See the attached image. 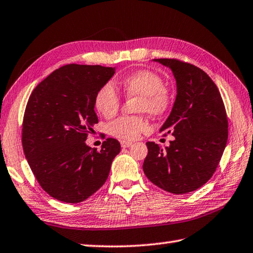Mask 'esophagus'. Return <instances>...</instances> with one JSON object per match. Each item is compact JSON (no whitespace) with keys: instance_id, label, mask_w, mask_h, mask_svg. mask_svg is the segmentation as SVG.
I'll return each instance as SVG.
<instances>
[{"instance_id":"obj_1","label":"esophagus","mask_w":253,"mask_h":253,"mask_svg":"<svg viewBox=\"0 0 253 253\" xmlns=\"http://www.w3.org/2000/svg\"><path fill=\"white\" fill-rule=\"evenodd\" d=\"M121 146H122V148H128V147L131 146V142L123 140V141H121Z\"/></svg>"}]
</instances>
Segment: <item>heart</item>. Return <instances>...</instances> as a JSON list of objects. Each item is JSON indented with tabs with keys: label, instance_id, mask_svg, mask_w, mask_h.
I'll list each match as a JSON object with an SVG mask.
<instances>
[{
	"label": "heart",
	"instance_id": "1",
	"mask_svg": "<svg viewBox=\"0 0 253 253\" xmlns=\"http://www.w3.org/2000/svg\"><path fill=\"white\" fill-rule=\"evenodd\" d=\"M121 87L127 97H139L137 112L161 116L172 105V92L163 85L159 74L150 70H137L124 77ZM95 107L107 118L114 117L121 108V96L115 86L107 82L95 95ZM111 135L123 140H135L150 130V123L145 116H122L110 124Z\"/></svg>",
	"mask_w": 253,
	"mask_h": 253
}]
</instances>
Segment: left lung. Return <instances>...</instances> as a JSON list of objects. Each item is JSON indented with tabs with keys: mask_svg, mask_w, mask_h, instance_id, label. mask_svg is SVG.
Returning <instances> with one entry per match:
<instances>
[{
	"mask_svg": "<svg viewBox=\"0 0 253 253\" xmlns=\"http://www.w3.org/2000/svg\"><path fill=\"white\" fill-rule=\"evenodd\" d=\"M169 67L177 94L163 136H174L166 149L148 141L142 169L153 184L173 194L200 189L214 174L228 139V120L218 87L194 64L179 59H156Z\"/></svg>",
	"mask_w": 253,
	"mask_h": 253,
	"instance_id": "1",
	"label": "left lung"
}]
</instances>
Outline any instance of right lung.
<instances>
[{
	"instance_id": "right-lung-1",
	"label": "right lung",
	"mask_w": 253,
	"mask_h": 253,
	"mask_svg": "<svg viewBox=\"0 0 253 253\" xmlns=\"http://www.w3.org/2000/svg\"><path fill=\"white\" fill-rule=\"evenodd\" d=\"M114 73L110 67L66 64L39 83L28 98L23 150L39 185L53 199L83 202L107 180L121 143L107 138L97 150L85 140L98 123L96 93Z\"/></svg>"
}]
</instances>
